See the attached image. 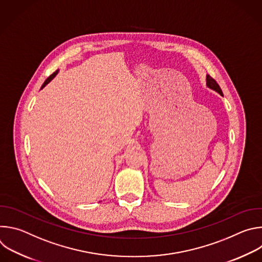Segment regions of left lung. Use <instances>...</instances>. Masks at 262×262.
<instances>
[{
  "mask_svg": "<svg viewBox=\"0 0 262 262\" xmlns=\"http://www.w3.org/2000/svg\"><path fill=\"white\" fill-rule=\"evenodd\" d=\"M206 85L208 88H210V89L216 91L217 93H220L221 95H223V92H222L219 84L210 76H206Z\"/></svg>",
  "mask_w": 262,
  "mask_h": 262,
  "instance_id": "obj_1",
  "label": "left lung"
}]
</instances>
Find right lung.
Masks as SVG:
<instances>
[{"mask_svg":"<svg viewBox=\"0 0 262 262\" xmlns=\"http://www.w3.org/2000/svg\"><path fill=\"white\" fill-rule=\"evenodd\" d=\"M58 71H59V70H56L54 73H52L51 76H50V77L45 81V83H43V84H42V86H41V89H42L43 87H46V86H47V85H48V84H49V83H50V82H51V81H52V80L57 76V74H58Z\"/></svg>","mask_w":262,"mask_h":262,"instance_id":"right-lung-1","label":"right lung"}]
</instances>
